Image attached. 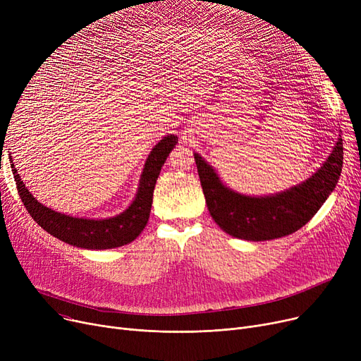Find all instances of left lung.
Wrapping results in <instances>:
<instances>
[{
	"instance_id": "obj_1",
	"label": "left lung",
	"mask_w": 361,
	"mask_h": 361,
	"mask_svg": "<svg viewBox=\"0 0 361 361\" xmlns=\"http://www.w3.org/2000/svg\"><path fill=\"white\" fill-rule=\"evenodd\" d=\"M343 139L316 173L286 192L252 197L222 184L215 169L195 154L207 209L226 234L249 241L290 235L306 225L325 203L343 169Z\"/></svg>"
}]
</instances>
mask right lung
Instances as JSON below:
<instances>
[{
	"instance_id": "obj_1",
	"label": "right lung",
	"mask_w": 361,
	"mask_h": 361,
	"mask_svg": "<svg viewBox=\"0 0 361 361\" xmlns=\"http://www.w3.org/2000/svg\"><path fill=\"white\" fill-rule=\"evenodd\" d=\"M177 142V136L168 135L152 149L143 168L135 200L123 214L106 219L74 218L49 209L32 196L23 184L20 174H17L13 161L11 171L17 184V192L20 195L25 207L37 225H41L47 233L74 245V247L87 250L114 249L136 240L143 231L149 219L154 188L161 168Z\"/></svg>"
}]
</instances>
